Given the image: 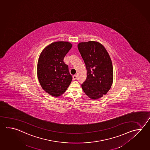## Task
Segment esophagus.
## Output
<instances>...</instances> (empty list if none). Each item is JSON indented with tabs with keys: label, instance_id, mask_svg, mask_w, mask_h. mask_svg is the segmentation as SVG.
Segmentation results:
<instances>
[{
	"label": "esophagus",
	"instance_id": "1",
	"mask_svg": "<svg viewBox=\"0 0 150 150\" xmlns=\"http://www.w3.org/2000/svg\"><path fill=\"white\" fill-rule=\"evenodd\" d=\"M77 76L76 75H74L73 76V80H75V79H76Z\"/></svg>",
	"mask_w": 150,
	"mask_h": 150
}]
</instances>
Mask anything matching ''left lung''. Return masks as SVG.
Masks as SVG:
<instances>
[{
  "label": "left lung",
  "instance_id": "1",
  "mask_svg": "<svg viewBox=\"0 0 150 150\" xmlns=\"http://www.w3.org/2000/svg\"><path fill=\"white\" fill-rule=\"evenodd\" d=\"M77 47L87 70L82 89L90 99H99L107 94L113 82L110 57L103 45L98 42L79 43Z\"/></svg>",
  "mask_w": 150,
  "mask_h": 150
}]
</instances>
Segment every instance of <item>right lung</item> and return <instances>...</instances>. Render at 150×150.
<instances>
[{
  "mask_svg": "<svg viewBox=\"0 0 150 150\" xmlns=\"http://www.w3.org/2000/svg\"><path fill=\"white\" fill-rule=\"evenodd\" d=\"M71 47L69 42H54L47 45L40 55L38 78L43 89L52 96H61L71 82L68 65L64 62V58Z\"/></svg>",
  "mask_w": 150,
  "mask_h": 150,
  "instance_id": "1",
  "label": "right lung"
}]
</instances>
